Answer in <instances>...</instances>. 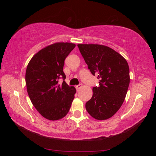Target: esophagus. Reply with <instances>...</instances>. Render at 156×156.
<instances>
[{
    "label": "esophagus",
    "instance_id": "esophagus-1",
    "mask_svg": "<svg viewBox=\"0 0 156 156\" xmlns=\"http://www.w3.org/2000/svg\"><path fill=\"white\" fill-rule=\"evenodd\" d=\"M81 87H82V84H79V85H77V86H76V87H75V88H76L77 90H79L80 88H81Z\"/></svg>",
    "mask_w": 156,
    "mask_h": 156
}]
</instances>
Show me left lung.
I'll return each mask as SVG.
<instances>
[{
	"label": "left lung",
	"mask_w": 156,
	"mask_h": 156,
	"mask_svg": "<svg viewBox=\"0 0 156 156\" xmlns=\"http://www.w3.org/2000/svg\"><path fill=\"white\" fill-rule=\"evenodd\" d=\"M77 46L90 72L99 79V87L93 88L86 109L95 119L107 120L119 110L125 100L130 81L128 64L121 55L107 46Z\"/></svg>",
	"instance_id": "left-lung-1"
}]
</instances>
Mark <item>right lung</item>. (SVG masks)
<instances>
[{
  "mask_svg": "<svg viewBox=\"0 0 156 156\" xmlns=\"http://www.w3.org/2000/svg\"><path fill=\"white\" fill-rule=\"evenodd\" d=\"M75 47L68 42H58L45 47L35 54L27 66L25 81L32 105L40 114L49 120L62 119L69 111L74 87L65 82L64 60ZM63 79L62 84L58 81Z\"/></svg>",
  "mask_w": 156,
  "mask_h": 156,
  "instance_id": "right-lung-1",
  "label": "right lung"
}]
</instances>
